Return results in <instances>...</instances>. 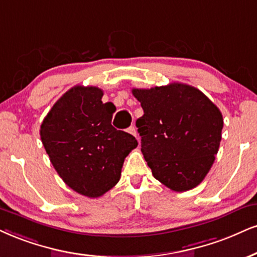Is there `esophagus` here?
Here are the masks:
<instances>
[{
	"instance_id": "34e87169",
	"label": "esophagus",
	"mask_w": 257,
	"mask_h": 257,
	"mask_svg": "<svg viewBox=\"0 0 257 257\" xmlns=\"http://www.w3.org/2000/svg\"><path fill=\"white\" fill-rule=\"evenodd\" d=\"M127 132H128V134L134 135L135 137H137V130H136L135 126H130V127L127 128Z\"/></svg>"
}]
</instances>
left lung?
Masks as SVG:
<instances>
[{"instance_id": "obj_1", "label": "left lung", "mask_w": 257, "mask_h": 257, "mask_svg": "<svg viewBox=\"0 0 257 257\" xmlns=\"http://www.w3.org/2000/svg\"><path fill=\"white\" fill-rule=\"evenodd\" d=\"M132 94L144 110L136 126L155 179L175 192L194 188L210 172L219 149V108L199 89L175 82L135 88Z\"/></svg>"}]
</instances>
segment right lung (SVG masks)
<instances>
[{
	"label": "right lung",
	"instance_id": "add662e5",
	"mask_svg": "<svg viewBox=\"0 0 257 257\" xmlns=\"http://www.w3.org/2000/svg\"><path fill=\"white\" fill-rule=\"evenodd\" d=\"M97 87L76 85L47 113L40 138L53 168L66 185L99 198L118 183L123 161L138 142L112 126L114 104L103 103Z\"/></svg>",
	"mask_w": 257,
	"mask_h": 257
}]
</instances>
